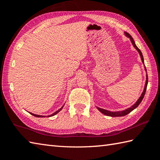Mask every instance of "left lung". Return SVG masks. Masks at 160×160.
Segmentation results:
<instances>
[{
	"label": "left lung",
	"mask_w": 160,
	"mask_h": 160,
	"mask_svg": "<svg viewBox=\"0 0 160 160\" xmlns=\"http://www.w3.org/2000/svg\"><path fill=\"white\" fill-rule=\"evenodd\" d=\"M124 34L126 35V36L130 38L132 45H133V47H135V49H136V50L138 51V53H140L141 60H142V63L144 64L143 55H142L141 51L139 49L138 47L136 46V45H135V43L134 40H133V38H132V37H131V36L128 33H127V32H124ZM144 69H145L146 71H147V69H146L145 65H144ZM146 77H147V80H146V83H145V85H144L143 92L142 93L140 97L139 98V99L137 100L136 102H135L133 105H132L131 107H129V108H127V109H125L124 111H110L104 109V108H101L98 107H97V108L102 113H103L105 115H108V116H111V117H122V116H124V115L128 114L129 113H131L132 111H133L135 108H137L139 106V104L141 103V102L142 101V100H143V98L144 97V95H145V93H146V90H147V84H148V76H147H147H146Z\"/></svg>",
	"instance_id": "left-lung-1"
}]
</instances>
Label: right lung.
I'll use <instances>...</instances> for the list:
<instances>
[{
  "label": "right lung",
  "instance_id": "add662e5",
  "mask_svg": "<svg viewBox=\"0 0 160 160\" xmlns=\"http://www.w3.org/2000/svg\"><path fill=\"white\" fill-rule=\"evenodd\" d=\"M64 105L63 106L61 107L60 108H59L58 110V111H56V112H54L53 113H52V115H47V118H49V117H52V116H53V115H55L56 114H57L58 113V112H60L61 110H62V108H63V107H64ZM29 113H30V114H32V115H33V116H35V117H37V118H43V117H45V115H36V114H33V113H30V112H29Z\"/></svg>",
  "mask_w": 160,
  "mask_h": 160
}]
</instances>
